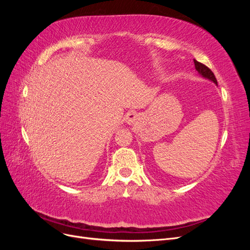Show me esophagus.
<instances>
[{
    "label": "esophagus",
    "instance_id": "esophagus-1",
    "mask_svg": "<svg viewBox=\"0 0 250 250\" xmlns=\"http://www.w3.org/2000/svg\"><path fill=\"white\" fill-rule=\"evenodd\" d=\"M138 120H140V116L137 112H128L126 115V122L128 124H134Z\"/></svg>",
    "mask_w": 250,
    "mask_h": 250
}]
</instances>
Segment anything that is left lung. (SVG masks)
<instances>
[{"label": "left lung", "mask_w": 250, "mask_h": 250, "mask_svg": "<svg viewBox=\"0 0 250 250\" xmlns=\"http://www.w3.org/2000/svg\"><path fill=\"white\" fill-rule=\"evenodd\" d=\"M194 63H195L196 70L198 71V73H199L200 75H202L203 77H206V78L211 80L213 82H215L216 84H217V79H216V77H215L214 73L210 71L209 67H208L206 64H203V63L197 62V60H196V59H194Z\"/></svg>", "instance_id": "obj_1"}]
</instances>
